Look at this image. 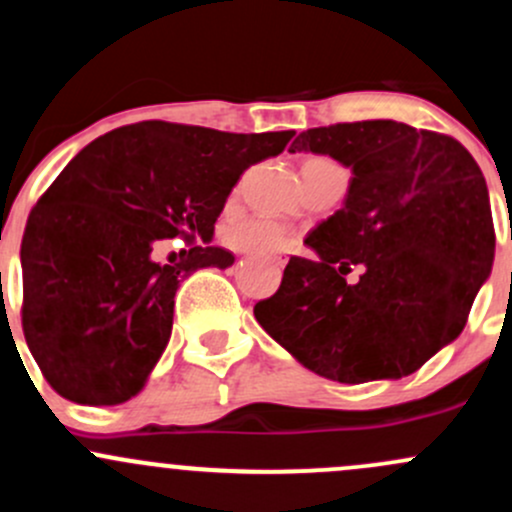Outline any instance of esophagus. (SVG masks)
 Here are the masks:
<instances>
[{"label": "esophagus", "instance_id": "esophagus-1", "mask_svg": "<svg viewBox=\"0 0 512 512\" xmlns=\"http://www.w3.org/2000/svg\"><path fill=\"white\" fill-rule=\"evenodd\" d=\"M271 261H273V266L283 268V266H285V261H288V258H283V256H273V258H271Z\"/></svg>", "mask_w": 512, "mask_h": 512}]
</instances>
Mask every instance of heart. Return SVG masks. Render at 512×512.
<instances>
[{"label": "heart", "mask_w": 512, "mask_h": 512, "mask_svg": "<svg viewBox=\"0 0 512 512\" xmlns=\"http://www.w3.org/2000/svg\"><path fill=\"white\" fill-rule=\"evenodd\" d=\"M337 166L334 161L322 156L307 158L302 170H317ZM224 241L234 249L244 251V254H276V251H283L290 246V232L285 224L276 222V219L268 217H249V219H234L224 227Z\"/></svg>", "instance_id": "1"}]
</instances>
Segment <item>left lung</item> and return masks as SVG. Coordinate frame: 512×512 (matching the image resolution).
Wrapping results in <instances>:
<instances>
[{
  "instance_id": "obj_1",
  "label": "left lung",
  "mask_w": 512,
  "mask_h": 512,
  "mask_svg": "<svg viewBox=\"0 0 512 512\" xmlns=\"http://www.w3.org/2000/svg\"><path fill=\"white\" fill-rule=\"evenodd\" d=\"M354 178L342 210L293 256L258 324L302 366L339 383L410 376L454 342L496 254L488 188L447 134L376 119L302 131ZM359 267L356 284L345 276Z\"/></svg>"
}]
</instances>
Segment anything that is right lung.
<instances>
[{"instance_id":"right-lung-1","label":"right lung","mask_w":512,"mask_h":512,"mask_svg":"<svg viewBox=\"0 0 512 512\" xmlns=\"http://www.w3.org/2000/svg\"><path fill=\"white\" fill-rule=\"evenodd\" d=\"M293 136L139 122L95 139L63 168L21 239V327L58 395L119 405L144 388L170 339L178 285L197 268L234 263L207 241L236 180ZM175 235L191 249L158 264L155 246Z\"/></svg>"}]
</instances>
